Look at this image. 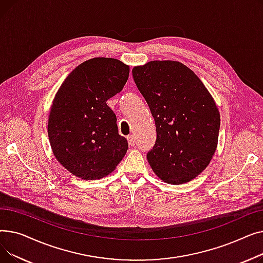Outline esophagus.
<instances>
[{
    "instance_id": "esophagus-1",
    "label": "esophagus",
    "mask_w": 263,
    "mask_h": 263,
    "mask_svg": "<svg viewBox=\"0 0 263 263\" xmlns=\"http://www.w3.org/2000/svg\"><path fill=\"white\" fill-rule=\"evenodd\" d=\"M127 140H128L130 146H134L135 145V141H134V136L133 135H128Z\"/></svg>"
}]
</instances>
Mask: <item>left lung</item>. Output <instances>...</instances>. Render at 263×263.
Wrapping results in <instances>:
<instances>
[{
  "instance_id": "left-lung-1",
  "label": "left lung",
  "mask_w": 263,
  "mask_h": 263,
  "mask_svg": "<svg viewBox=\"0 0 263 263\" xmlns=\"http://www.w3.org/2000/svg\"><path fill=\"white\" fill-rule=\"evenodd\" d=\"M132 74L156 122L157 140L147 154L151 168L167 183L189 182L216 150L220 117L212 96L179 62L153 61Z\"/></svg>"
}]
</instances>
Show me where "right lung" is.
Wrapping results in <instances>:
<instances>
[{
	"label": "right lung",
	"instance_id": "add662e5",
	"mask_svg": "<svg viewBox=\"0 0 263 263\" xmlns=\"http://www.w3.org/2000/svg\"><path fill=\"white\" fill-rule=\"evenodd\" d=\"M129 71L118 60L91 59L79 65L55 95L48 122L53 155L84 180L107 176L127 153L128 141L118 134L106 101L123 88Z\"/></svg>",
	"mask_w": 263,
	"mask_h": 263
}]
</instances>
